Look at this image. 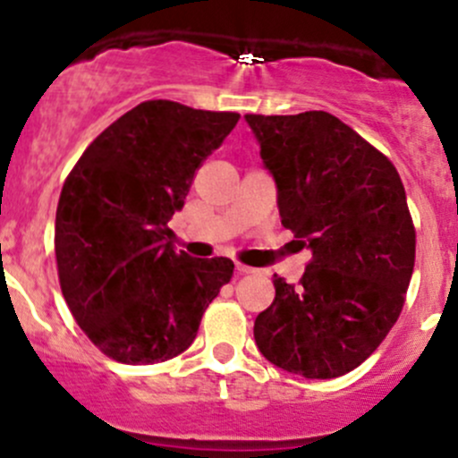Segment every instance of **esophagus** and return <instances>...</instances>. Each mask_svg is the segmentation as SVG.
<instances>
[{"instance_id":"esophagus-1","label":"esophagus","mask_w":458,"mask_h":458,"mask_svg":"<svg viewBox=\"0 0 458 458\" xmlns=\"http://www.w3.org/2000/svg\"><path fill=\"white\" fill-rule=\"evenodd\" d=\"M234 270H237V275H250V272H255V267L243 266V263H237V266H234Z\"/></svg>"}]
</instances>
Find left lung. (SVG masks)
<instances>
[{"label":"left lung","instance_id":"left-lung-1","mask_svg":"<svg viewBox=\"0 0 458 458\" xmlns=\"http://www.w3.org/2000/svg\"><path fill=\"white\" fill-rule=\"evenodd\" d=\"M276 186L281 224L312 252L301 284L275 275L259 312L263 357L306 378L361 366L403 308L414 270L405 188L387 157L323 110L246 114Z\"/></svg>","mask_w":458,"mask_h":458}]
</instances>
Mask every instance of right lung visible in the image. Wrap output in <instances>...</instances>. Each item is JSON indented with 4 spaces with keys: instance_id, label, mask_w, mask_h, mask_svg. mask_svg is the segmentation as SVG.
<instances>
[{
    "instance_id": "1",
    "label": "right lung",
    "mask_w": 458,
    "mask_h": 458,
    "mask_svg": "<svg viewBox=\"0 0 458 458\" xmlns=\"http://www.w3.org/2000/svg\"><path fill=\"white\" fill-rule=\"evenodd\" d=\"M237 122V113L143 101L68 174L55 219L59 284L88 339L114 361L148 366L191 348L208 303L233 276L225 257L177 255L165 225Z\"/></svg>"
}]
</instances>
